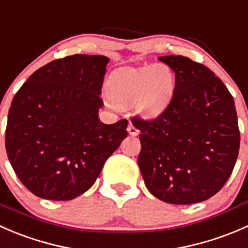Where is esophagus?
Masks as SVG:
<instances>
[{
  "label": "esophagus",
  "mask_w": 248,
  "mask_h": 248,
  "mask_svg": "<svg viewBox=\"0 0 248 248\" xmlns=\"http://www.w3.org/2000/svg\"><path fill=\"white\" fill-rule=\"evenodd\" d=\"M127 131H128V133L131 134L132 137H136V136H138V134H139L138 129H137L136 127H134L132 124H128V127H127Z\"/></svg>",
  "instance_id": "34e87169"
}]
</instances>
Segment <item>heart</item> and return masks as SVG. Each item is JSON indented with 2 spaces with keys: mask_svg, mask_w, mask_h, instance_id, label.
Masks as SVG:
<instances>
[{
  "mask_svg": "<svg viewBox=\"0 0 248 248\" xmlns=\"http://www.w3.org/2000/svg\"><path fill=\"white\" fill-rule=\"evenodd\" d=\"M175 85L174 72L166 63L122 67L110 74L107 103L112 109L133 104L137 114L156 117L170 103Z\"/></svg>",
  "mask_w": 248,
  "mask_h": 248,
  "instance_id": "b5f03b06",
  "label": "heart"
}]
</instances>
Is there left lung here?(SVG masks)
Masks as SVG:
<instances>
[{
  "instance_id": "1",
  "label": "left lung",
  "mask_w": 248,
  "mask_h": 248,
  "mask_svg": "<svg viewBox=\"0 0 248 248\" xmlns=\"http://www.w3.org/2000/svg\"><path fill=\"white\" fill-rule=\"evenodd\" d=\"M158 60L175 72L176 85L159 116L132 119L140 131L138 166L147 189L159 201L204 202L224 186L239 155L234 99L204 64L181 55Z\"/></svg>"
}]
</instances>
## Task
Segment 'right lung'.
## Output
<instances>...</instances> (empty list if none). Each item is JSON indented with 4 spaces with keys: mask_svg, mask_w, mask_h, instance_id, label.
I'll return each mask as SVG.
<instances>
[{
    "mask_svg": "<svg viewBox=\"0 0 248 248\" xmlns=\"http://www.w3.org/2000/svg\"><path fill=\"white\" fill-rule=\"evenodd\" d=\"M108 63L103 55L55 60L37 69L14 96L7 155L34 196L72 201L85 193L127 137V120L106 124L98 117Z\"/></svg>",
    "mask_w": 248,
    "mask_h": 248,
    "instance_id": "1",
    "label": "right lung"
}]
</instances>
